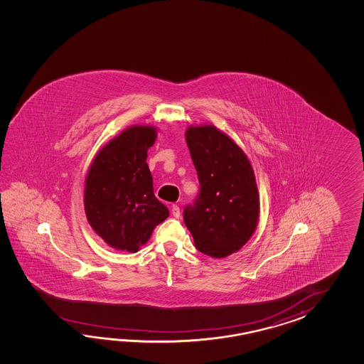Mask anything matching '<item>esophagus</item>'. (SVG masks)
<instances>
[{"instance_id":"esophagus-1","label":"esophagus","mask_w":364,"mask_h":364,"mask_svg":"<svg viewBox=\"0 0 364 364\" xmlns=\"http://www.w3.org/2000/svg\"><path fill=\"white\" fill-rule=\"evenodd\" d=\"M171 215H173V217H176V218L181 217V209H179L177 204H173V205H171Z\"/></svg>"}]
</instances>
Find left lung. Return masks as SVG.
Returning a JSON list of instances; mask_svg holds the SVG:
<instances>
[{"label":"left lung","instance_id":"1","mask_svg":"<svg viewBox=\"0 0 364 364\" xmlns=\"http://www.w3.org/2000/svg\"><path fill=\"white\" fill-rule=\"evenodd\" d=\"M186 141L200 183L183 221L198 251L210 257L237 252L255 232L259 193L247 156L215 126L188 127Z\"/></svg>","mask_w":364,"mask_h":364}]
</instances>
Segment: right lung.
<instances>
[{
	"label": "right lung",
	"instance_id": "1",
	"mask_svg": "<svg viewBox=\"0 0 364 364\" xmlns=\"http://www.w3.org/2000/svg\"><path fill=\"white\" fill-rule=\"evenodd\" d=\"M156 130L132 126L110 140L93 160L87 174V220L102 240L117 250L136 252L169 210L154 193L148 148Z\"/></svg>",
	"mask_w": 364,
	"mask_h": 364
}]
</instances>
